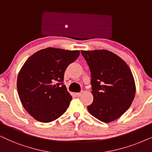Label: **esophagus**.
Here are the masks:
<instances>
[{
    "label": "esophagus",
    "instance_id": "1",
    "mask_svg": "<svg viewBox=\"0 0 152 152\" xmlns=\"http://www.w3.org/2000/svg\"><path fill=\"white\" fill-rule=\"evenodd\" d=\"M81 94H82V92H80V93H76V95L77 96V97H80V96L81 95Z\"/></svg>",
    "mask_w": 152,
    "mask_h": 152
}]
</instances>
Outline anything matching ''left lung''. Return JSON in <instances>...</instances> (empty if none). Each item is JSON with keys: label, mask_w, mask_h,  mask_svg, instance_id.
<instances>
[{"label": "left lung", "mask_w": 152, "mask_h": 152, "mask_svg": "<svg viewBox=\"0 0 152 152\" xmlns=\"http://www.w3.org/2000/svg\"><path fill=\"white\" fill-rule=\"evenodd\" d=\"M91 74L93 102L90 114L104 123L119 118L128 110L135 95L131 70L116 54L106 50L81 51Z\"/></svg>", "instance_id": "left-lung-1"}]
</instances>
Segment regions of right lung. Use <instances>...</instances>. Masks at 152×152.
<instances>
[{
	"label": "right lung",
	"instance_id": "obj_1",
	"mask_svg": "<svg viewBox=\"0 0 152 152\" xmlns=\"http://www.w3.org/2000/svg\"><path fill=\"white\" fill-rule=\"evenodd\" d=\"M79 55V50L47 48L32 55L22 66L17 92L24 109L38 121L56 120L69 106L72 97L63 83L64 75Z\"/></svg>",
	"mask_w": 152,
	"mask_h": 152
}]
</instances>
